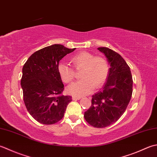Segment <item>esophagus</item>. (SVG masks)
I'll use <instances>...</instances> for the list:
<instances>
[{
  "instance_id": "esophagus-1",
  "label": "esophagus",
  "mask_w": 157,
  "mask_h": 157,
  "mask_svg": "<svg viewBox=\"0 0 157 157\" xmlns=\"http://www.w3.org/2000/svg\"><path fill=\"white\" fill-rule=\"evenodd\" d=\"M80 99H81V97H76V96H73L72 97V100H80Z\"/></svg>"
}]
</instances>
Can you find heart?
<instances>
[{
	"label": "heart",
	"instance_id": "obj_1",
	"mask_svg": "<svg viewBox=\"0 0 157 157\" xmlns=\"http://www.w3.org/2000/svg\"><path fill=\"white\" fill-rule=\"evenodd\" d=\"M71 62L76 68H81V80L70 85L67 92L74 96L80 97L90 93L94 87H101L109 75V65L104 57L94 56L93 54L82 52L71 58ZM57 72L63 82L70 83L75 78L74 70L68 65L60 62Z\"/></svg>",
	"mask_w": 157,
	"mask_h": 157
}]
</instances>
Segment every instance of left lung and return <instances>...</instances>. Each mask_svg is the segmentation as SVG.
Returning <instances> with one entry per match:
<instances>
[{
	"label": "left lung",
	"instance_id": "8db88e82",
	"mask_svg": "<svg viewBox=\"0 0 157 157\" xmlns=\"http://www.w3.org/2000/svg\"><path fill=\"white\" fill-rule=\"evenodd\" d=\"M98 49L110 65L108 77L101 91L92 95L91 105L84 117L91 125L103 128L120 119L132 95L133 80L130 68L119 53L107 47Z\"/></svg>",
	"mask_w": 157,
	"mask_h": 157
}]
</instances>
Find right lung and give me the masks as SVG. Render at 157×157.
Wrapping results in <instances>:
<instances>
[{"label":"right lung","instance_id":"1","mask_svg":"<svg viewBox=\"0 0 157 157\" xmlns=\"http://www.w3.org/2000/svg\"><path fill=\"white\" fill-rule=\"evenodd\" d=\"M76 49L62 44L43 48L34 53L22 68L21 86L28 113L40 123L52 124L62 119L72 97L64 89L57 72L59 61Z\"/></svg>","mask_w":157,"mask_h":157}]
</instances>
